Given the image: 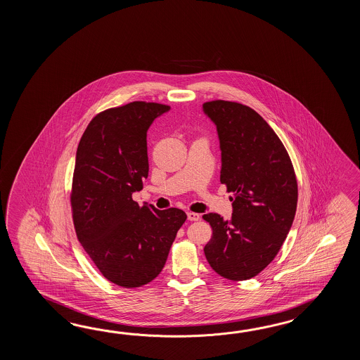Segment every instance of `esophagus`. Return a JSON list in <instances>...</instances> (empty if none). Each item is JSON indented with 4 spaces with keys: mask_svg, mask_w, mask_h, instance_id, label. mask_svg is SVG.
Here are the masks:
<instances>
[{
    "mask_svg": "<svg viewBox=\"0 0 360 360\" xmlns=\"http://www.w3.org/2000/svg\"><path fill=\"white\" fill-rule=\"evenodd\" d=\"M186 214H188V220L189 221H198L199 219H200V214H195V212H186Z\"/></svg>",
    "mask_w": 360,
    "mask_h": 360,
    "instance_id": "esophagus-1",
    "label": "esophagus"
}]
</instances>
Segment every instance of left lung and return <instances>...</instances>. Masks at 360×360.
Masks as SVG:
<instances>
[{
	"instance_id": "obj_1",
	"label": "left lung",
	"mask_w": 360,
	"mask_h": 360,
	"mask_svg": "<svg viewBox=\"0 0 360 360\" xmlns=\"http://www.w3.org/2000/svg\"><path fill=\"white\" fill-rule=\"evenodd\" d=\"M221 150L220 181L233 193L230 220L203 214L212 228L205 245L211 268L230 281H247L274 260L297 207V180L283 143L247 105L214 100L203 104Z\"/></svg>"
}]
</instances>
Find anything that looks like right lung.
<instances>
[{"label": "right lung", "instance_id": "right-lung-1", "mask_svg": "<svg viewBox=\"0 0 360 360\" xmlns=\"http://www.w3.org/2000/svg\"><path fill=\"white\" fill-rule=\"evenodd\" d=\"M169 105L132 101L95 115L77 148L70 205L77 238L112 283L136 288L162 271L186 214L139 206L148 177L146 132Z\"/></svg>", "mask_w": 360, "mask_h": 360}]
</instances>
